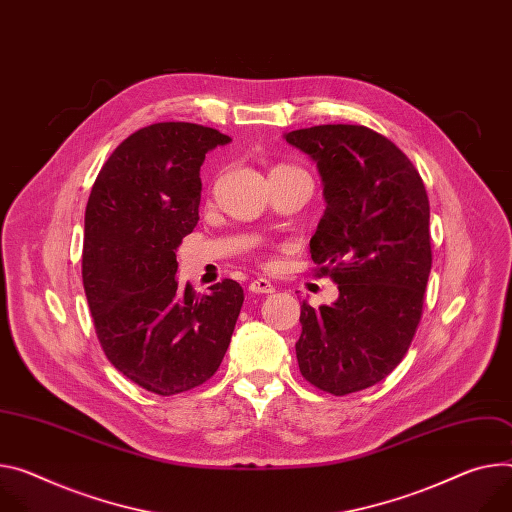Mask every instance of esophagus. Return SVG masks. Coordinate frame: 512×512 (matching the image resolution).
<instances>
[{"label":"esophagus","mask_w":512,"mask_h":512,"mask_svg":"<svg viewBox=\"0 0 512 512\" xmlns=\"http://www.w3.org/2000/svg\"><path fill=\"white\" fill-rule=\"evenodd\" d=\"M249 290H251L253 294H273V292H275L273 284H271L269 280H265V277H257V280H253V282L249 284Z\"/></svg>","instance_id":"obj_1"}]
</instances>
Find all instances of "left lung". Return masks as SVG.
<instances>
[{
	"label": "left lung",
	"instance_id": "8db88e82",
	"mask_svg": "<svg viewBox=\"0 0 512 512\" xmlns=\"http://www.w3.org/2000/svg\"><path fill=\"white\" fill-rule=\"evenodd\" d=\"M320 173L327 202L312 261L339 286L333 304L300 306L296 357L316 388L345 396L384 380L406 355L431 273L429 198L408 157L355 124L284 134Z\"/></svg>",
	"mask_w": 512,
	"mask_h": 512
}]
</instances>
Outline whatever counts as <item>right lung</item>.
I'll return each mask as SVG.
<instances>
[{
	"label": "right lung",
	"instance_id": "1",
	"mask_svg": "<svg viewBox=\"0 0 512 512\" xmlns=\"http://www.w3.org/2000/svg\"><path fill=\"white\" fill-rule=\"evenodd\" d=\"M228 143L190 122L136 130L87 200L81 273L98 339L122 376L159 396L214 376L245 300L235 280L196 294L175 277V251L200 220V167Z\"/></svg>",
	"mask_w": 512,
	"mask_h": 512
}]
</instances>
